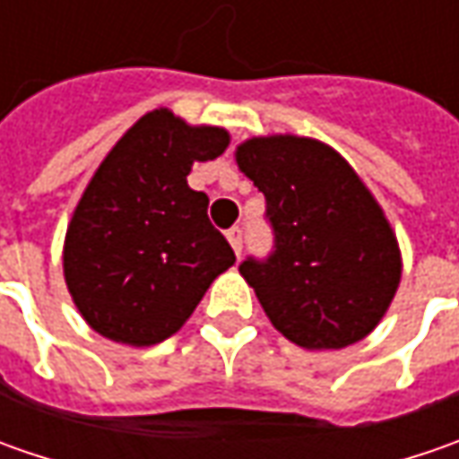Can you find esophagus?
I'll use <instances>...</instances> for the list:
<instances>
[{
    "label": "esophagus",
    "instance_id": "34e87169",
    "mask_svg": "<svg viewBox=\"0 0 459 459\" xmlns=\"http://www.w3.org/2000/svg\"><path fill=\"white\" fill-rule=\"evenodd\" d=\"M227 239H230L232 250L239 255V253H242V230H239V227H232V230L227 232Z\"/></svg>",
    "mask_w": 459,
    "mask_h": 459
}]
</instances>
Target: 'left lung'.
<instances>
[{
	"label": "left lung",
	"instance_id": "1",
	"mask_svg": "<svg viewBox=\"0 0 459 459\" xmlns=\"http://www.w3.org/2000/svg\"><path fill=\"white\" fill-rule=\"evenodd\" d=\"M235 160L263 191L275 232L268 260L239 265L271 325L304 350L360 342L385 316L403 268L370 188L314 137H250Z\"/></svg>",
	"mask_w": 459,
	"mask_h": 459
}]
</instances>
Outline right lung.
Returning <instances> with one entry per match:
<instances>
[{"label": "right lung", "instance_id": "right-lung-1", "mask_svg": "<svg viewBox=\"0 0 459 459\" xmlns=\"http://www.w3.org/2000/svg\"><path fill=\"white\" fill-rule=\"evenodd\" d=\"M230 133L188 125L160 107L99 163L63 242V278L101 337L151 347L176 334L235 253L206 217L209 196L186 176L214 160Z\"/></svg>", "mask_w": 459, "mask_h": 459}]
</instances>
